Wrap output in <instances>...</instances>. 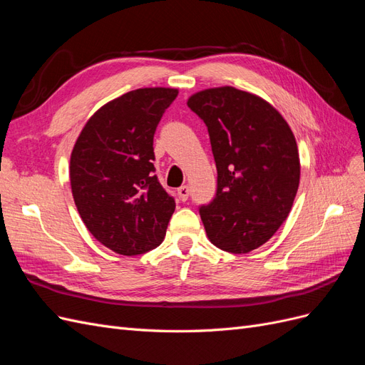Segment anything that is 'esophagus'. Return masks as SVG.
Masks as SVG:
<instances>
[{"label":"esophagus","mask_w":365,"mask_h":365,"mask_svg":"<svg viewBox=\"0 0 365 365\" xmlns=\"http://www.w3.org/2000/svg\"><path fill=\"white\" fill-rule=\"evenodd\" d=\"M189 187L187 185H181L180 189H178V195H180V197H181V201H187V197H189Z\"/></svg>","instance_id":"esophagus-1"}]
</instances>
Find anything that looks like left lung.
<instances>
[{
    "label": "left lung",
    "instance_id": "1",
    "mask_svg": "<svg viewBox=\"0 0 365 365\" xmlns=\"http://www.w3.org/2000/svg\"><path fill=\"white\" fill-rule=\"evenodd\" d=\"M187 105L204 120L217 169L215 200L200 215L212 244L245 254L288 217L300 184L297 141L282 114L233 86L208 88Z\"/></svg>",
    "mask_w": 365,
    "mask_h": 365
}]
</instances>
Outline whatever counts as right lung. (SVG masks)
Listing matches in <instances>:
<instances>
[{"label":"right lung","mask_w":365,"mask_h":365,"mask_svg":"<svg viewBox=\"0 0 365 365\" xmlns=\"http://www.w3.org/2000/svg\"><path fill=\"white\" fill-rule=\"evenodd\" d=\"M175 88H140L86 121L70 160V182L83 224L106 248L137 256L157 248L175 200L153 175V134Z\"/></svg>","instance_id":"add662e5"}]
</instances>
